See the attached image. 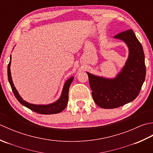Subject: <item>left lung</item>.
Here are the masks:
<instances>
[{"mask_svg":"<svg viewBox=\"0 0 153 153\" xmlns=\"http://www.w3.org/2000/svg\"><path fill=\"white\" fill-rule=\"evenodd\" d=\"M114 38L124 42L129 51L128 59L120 72L108 78L86 71L94 101L105 109L118 108L133 101L140 92L146 76L143 49L133 30L122 32Z\"/></svg>","mask_w":153,"mask_h":153,"instance_id":"obj_1","label":"left lung"}]
</instances>
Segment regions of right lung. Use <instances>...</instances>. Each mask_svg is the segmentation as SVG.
<instances>
[{
    "instance_id": "1",
    "label": "right lung",
    "mask_w": 153,
    "mask_h": 153,
    "mask_svg": "<svg viewBox=\"0 0 153 153\" xmlns=\"http://www.w3.org/2000/svg\"><path fill=\"white\" fill-rule=\"evenodd\" d=\"M12 55L10 56V62L8 65V82L10 84L11 88L13 93H14L16 98L17 99L18 101L20 102L23 106L27 107L29 109L31 110L32 111L41 114H53L60 113L63 110L65 109L68 102V93H69V89L71 82L74 80V77L71 76L69 79L66 81L64 83L61 95L60 98L56 101L52 102L48 105H35V104H31L25 101L23 99L21 96L19 95L17 89L13 83V81L12 79L11 71H10V65H11Z\"/></svg>"
}]
</instances>
